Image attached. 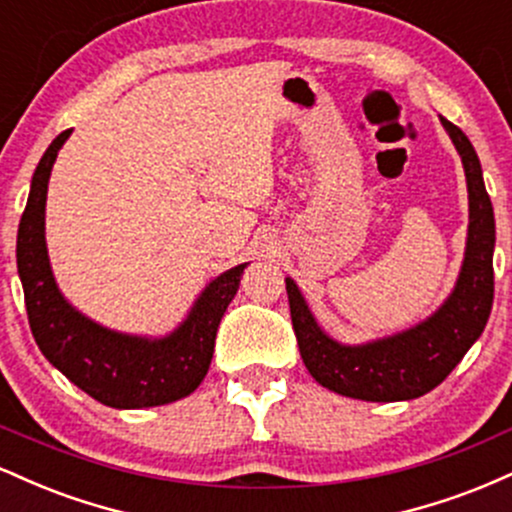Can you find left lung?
Instances as JSON below:
<instances>
[{
  "label": "left lung",
  "mask_w": 512,
  "mask_h": 512,
  "mask_svg": "<svg viewBox=\"0 0 512 512\" xmlns=\"http://www.w3.org/2000/svg\"><path fill=\"white\" fill-rule=\"evenodd\" d=\"M460 151L469 190L467 252L455 291L436 315L421 325L363 346H344L327 337L310 315L301 291L286 279L291 322L310 375L337 395L366 402H399L431 392L452 373L484 332L493 305V243L496 223L489 192L472 142L457 125L440 117Z\"/></svg>",
  "instance_id": "obj_1"
}]
</instances>
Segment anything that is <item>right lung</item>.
I'll return each instance as SVG.
<instances>
[{"instance_id": "right-lung-1", "label": "right lung", "mask_w": 512, "mask_h": 512, "mask_svg": "<svg viewBox=\"0 0 512 512\" xmlns=\"http://www.w3.org/2000/svg\"><path fill=\"white\" fill-rule=\"evenodd\" d=\"M69 134L72 129H64L40 158L16 238V264L35 344L52 366L105 407L142 409L187 397L207 375L216 330L248 262L216 276L190 317L166 339L127 337L76 313L52 279L45 248L50 170Z\"/></svg>"}]
</instances>
